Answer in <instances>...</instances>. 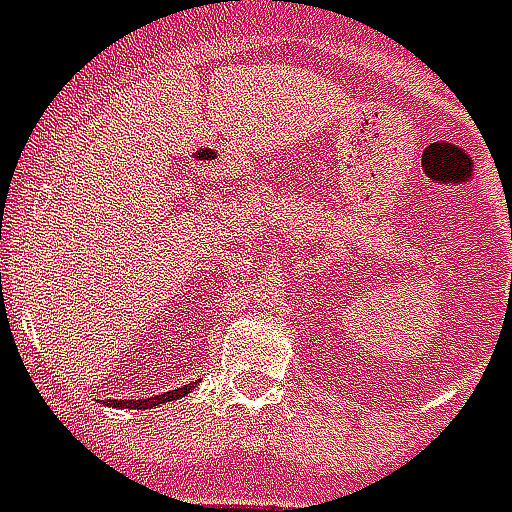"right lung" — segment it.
Masks as SVG:
<instances>
[{
    "label": "right lung",
    "mask_w": 512,
    "mask_h": 512,
    "mask_svg": "<svg viewBox=\"0 0 512 512\" xmlns=\"http://www.w3.org/2000/svg\"><path fill=\"white\" fill-rule=\"evenodd\" d=\"M195 389V383H187V386H181V389L173 391H162V394H154V397H146V400H107L110 408H132V411H146V408H154V405H162V402L170 400H179L184 394H190Z\"/></svg>",
    "instance_id": "right-lung-1"
}]
</instances>
